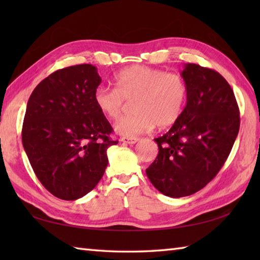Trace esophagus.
<instances>
[{
	"label": "esophagus",
	"instance_id": "34e87169",
	"mask_svg": "<svg viewBox=\"0 0 260 260\" xmlns=\"http://www.w3.org/2000/svg\"><path fill=\"white\" fill-rule=\"evenodd\" d=\"M139 137H121L120 141L126 144H135L136 142H139Z\"/></svg>",
	"mask_w": 260,
	"mask_h": 260
}]
</instances>
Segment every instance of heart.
Instances as JSON below:
<instances>
[{
	"mask_svg": "<svg viewBox=\"0 0 260 260\" xmlns=\"http://www.w3.org/2000/svg\"><path fill=\"white\" fill-rule=\"evenodd\" d=\"M115 88L98 86L93 91V103L104 116L115 119L126 102L134 99V113L115 121L116 133L134 136L151 131L154 126L174 124L183 112L187 88L182 76L164 70L133 66L114 77Z\"/></svg>",
	"mask_w": 260,
	"mask_h": 260,
	"instance_id": "obj_1",
	"label": "heart"
}]
</instances>
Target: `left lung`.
<instances>
[{"instance_id":"left-lung-1","label":"left lung","mask_w":260,"mask_h":260,"mask_svg":"<svg viewBox=\"0 0 260 260\" xmlns=\"http://www.w3.org/2000/svg\"><path fill=\"white\" fill-rule=\"evenodd\" d=\"M181 76L186 105L168 133L154 140L158 154L146 169L152 184L171 198L191 196L218 174L240 126L235 93L221 75L186 63Z\"/></svg>"}]
</instances>
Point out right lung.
I'll list each match as a JSON object with an SVG mask.
<instances>
[{
  "label": "right lung",
  "instance_id": "1",
  "mask_svg": "<svg viewBox=\"0 0 260 260\" xmlns=\"http://www.w3.org/2000/svg\"><path fill=\"white\" fill-rule=\"evenodd\" d=\"M101 82L95 66H71L43 79L26 105L24 151L39 181L62 200H77L98 184L107 148L118 143L93 103Z\"/></svg>",
  "mask_w": 260,
  "mask_h": 260
}]
</instances>
